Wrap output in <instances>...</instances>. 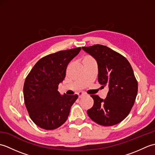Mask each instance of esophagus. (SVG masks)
<instances>
[{
  "instance_id": "1",
  "label": "esophagus",
  "mask_w": 155,
  "mask_h": 155,
  "mask_svg": "<svg viewBox=\"0 0 155 155\" xmlns=\"http://www.w3.org/2000/svg\"><path fill=\"white\" fill-rule=\"evenodd\" d=\"M78 97L79 98H83L85 96V94L83 93H78Z\"/></svg>"
}]
</instances>
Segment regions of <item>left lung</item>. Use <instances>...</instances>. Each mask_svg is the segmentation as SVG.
Listing matches in <instances>:
<instances>
[{"label": "left lung", "instance_id": "8db88e82", "mask_svg": "<svg viewBox=\"0 0 155 155\" xmlns=\"http://www.w3.org/2000/svg\"><path fill=\"white\" fill-rule=\"evenodd\" d=\"M82 49L97 61L98 83L108 87L105 99L91 95L94 104L87 110L88 117L103 126L120 123L129 114L137 95L132 67L126 58L107 46L95 45Z\"/></svg>", "mask_w": 155, "mask_h": 155}]
</instances>
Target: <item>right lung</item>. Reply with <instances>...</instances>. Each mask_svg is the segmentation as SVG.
<instances>
[{"label":"right lung","mask_w":155,"mask_h":155,"mask_svg":"<svg viewBox=\"0 0 155 155\" xmlns=\"http://www.w3.org/2000/svg\"><path fill=\"white\" fill-rule=\"evenodd\" d=\"M81 50V47L75 48L46 56L35 64L26 78L25 103L32 120L40 128L53 130L67 120L78 95H61L58 84L64 80L68 63Z\"/></svg>","instance_id":"obj_1"}]
</instances>
